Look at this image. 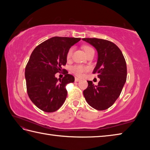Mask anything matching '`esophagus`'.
I'll list each match as a JSON object with an SVG mask.
<instances>
[{"instance_id": "1", "label": "esophagus", "mask_w": 150, "mask_h": 150, "mask_svg": "<svg viewBox=\"0 0 150 150\" xmlns=\"http://www.w3.org/2000/svg\"><path fill=\"white\" fill-rule=\"evenodd\" d=\"M81 81L80 79H79V78H77V77H75V82H79V81Z\"/></svg>"}]
</instances>
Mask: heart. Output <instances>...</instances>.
I'll return each mask as SVG.
<instances>
[{"label": "heart", "instance_id": "b5f03b06", "mask_svg": "<svg viewBox=\"0 0 150 150\" xmlns=\"http://www.w3.org/2000/svg\"><path fill=\"white\" fill-rule=\"evenodd\" d=\"M83 49H84L85 52L86 53V54H87L89 53L91 51H93V49L90 46H87V45H85V46L83 47ZM73 49L71 47L70 48L67 53V55H66V57H67V59H69L71 58L73 54ZM88 70V68L87 67H85V66L83 65H75L71 68V71L72 72L74 73L75 75H76L78 77H82V76L84 75V73L87 71Z\"/></svg>", "mask_w": 150, "mask_h": 150}]
</instances>
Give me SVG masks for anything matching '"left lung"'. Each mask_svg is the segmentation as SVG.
<instances>
[{
	"instance_id": "left-lung-1",
	"label": "left lung",
	"mask_w": 150,
	"mask_h": 150,
	"mask_svg": "<svg viewBox=\"0 0 150 150\" xmlns=\"http://www.w3.org/2000/svg\"><path fill=\"white\" fill-rule=\"evenodd\" d=\"M98 53V59L93 73H97L100 81L97 85L87 81L88 87L83 91L85 100L96 110L108 108L119 97L125 84L127 67L121 50L114 43L98 38H83Z\"/></svg>"
}]
</instances>
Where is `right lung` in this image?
I'll list each match as a JSON object with an SVG mask.
<instances>
[{
    "instance_id": "obj_1",
    "label": "right lung",
    "mask_w": 150,
    "mask_h": 150,
    "mask_svg": "<svg viewBox=\"0 0 150 150\" xmlns=\"http://www.w3.org/2000/svg\"><path fill=\"white\" fill-rule=\"evenodd\" d=\"M81 38L53 37L33 51L25 69L27 93L34 105L46 112H53L63 105L67 91L65 85L74 82L73 75L65 74L62 79L55 75L67 63V53ZM65 70V69H63Z\"/></svg>"
}]
</instances>
